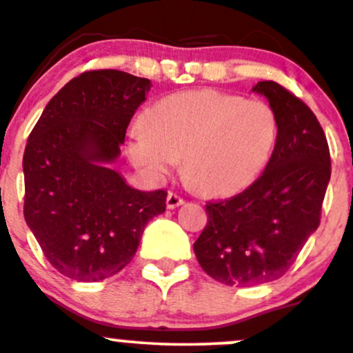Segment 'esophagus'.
Listing matches in <instances>:
<instances>
[{"label": "esophagus", "mask_w": 353, "mask_h": 353, "mask_svg": "<svg viewBox=\"0 0 353 353\" xmlns=\"http://www.w3.org/2000/svg\"><path fill=\"white\" fill-rule=\"evenodd\" d=\"M182 204H184V199H182L181 196H177V194L169 192L168 197H165V205H168V209H176Z\"/></svg>", "instance_id": "34e87169"}]
</instances>
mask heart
<instances>
[{
  "instance_id": "b5f03b06",
  "label": "heart",
  "mask_w": 353,
  "mask_h": 353,
  "mask_svg": "<svg viewBox=\"0 0 353 353\" xmlns=\"http://www.w3.org/2000/svg\"><path fill=\"white\" fill-rule=\"evenodd\" d=\"M279 123L264 101L194 89L157 101L129 134L128 156L151 181H163L179 157L190 184L209 196H234L269 164Z\"/></svg>"
}]
</instances>
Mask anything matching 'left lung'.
<instances>
[{
	"label": "left lung",
	"instance_id": "1",
	"mask_svg": "<svg viewBox=\"0 0 353 353\" xmlns=\"http://www.w3.org/2000/svg\"><path fill=\"white\" fill-rule=\"evenodd\" d=\"M252 91L277 116L272 157L244 192L205 205L208 225L194 242L204 272L237 287L272 282L289 270L319 228L330 181L329 144L310 108L274 81Z\"/></svg>",
	"mask_w": 353,
	"mask_h": 353
}]
</instances>
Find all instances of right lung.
I'll return each instance as SVG.
<instances>
[{
  "instance_id": "obj_1",
  "label": "right lung",
  "mask_w": 353,
  "mask_h": 353,
  "mask_svg": "<svg viewBox=\"0 0 353 353\" xmlns=\"http://www.w3.org/2000/svg\"><path fill=\"white\" fill-rule=\"evenodd\" d=\"M151 81L124 71L83 72L44 108L23 156L24 219L50 264L99 282L134 257L165 190L131 188L111 168Z\"/></svg>"
}]
</instances>
